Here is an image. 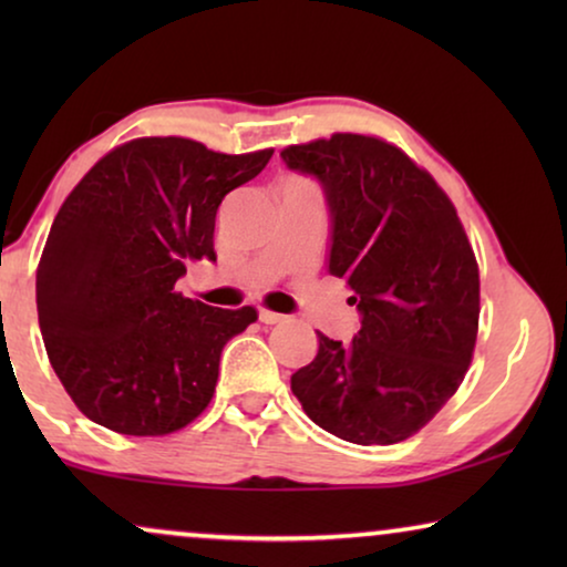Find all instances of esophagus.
Instances as JSON below:
<instances>
[{
	"instance_id": "esophagus-1",
	"label": "esophagus",
	"mask_w": 567,
	"mask_h": 567,
	"mask_svg": "<svg viewBox=\"0 0 567 567\" xmlns=\"http://www.w3.org/2000/svg\"><path fill=\"white\" fill-rule=\"evenodd\" d=\"M258 317H260V322H262V324H278V322H286V315L270 312V309H260Z\"/></svg>"
}]
</instances>
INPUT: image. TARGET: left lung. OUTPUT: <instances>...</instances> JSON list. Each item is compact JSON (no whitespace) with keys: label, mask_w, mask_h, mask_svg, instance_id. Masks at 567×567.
I'll use <instances>...</instances> for the list:
<instances>
[{"label":"left lung","mask_w":567,"mask_h":567,"mask_svg":"<svg viewBox=\"0 0 567 567\" xmlns=\"http://www.w3.org/2000/svg\"><path fill=\"white\" fill-rule=\"evenodd\" d=\"M286 167L320 183L330 276L361 315L351 343L317 332L312 363L291 374L305 413L351 444H398L462 384L480 320V274L460 216L398 146L332 134L289 146Z\"/></svg>","instance_id":"1"}]
</instances>
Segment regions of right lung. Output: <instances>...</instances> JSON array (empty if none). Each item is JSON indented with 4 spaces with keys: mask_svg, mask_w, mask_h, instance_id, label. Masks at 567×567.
<instances>
[{
    "mask_svg": "<svg viewBox=\"0 0 567 567\" xmlns=\"http://www.w3.org/2000/svg\"><path fill=\"white\" fill-rule=\"evenodd\" d=\"M270 154L134 138L69 193L45 239L35 305L51 367L90 421L162 436L212 402L221 348L258 315L185 299L175 284L188 260H216L224 196Z\"/></svg>",
    "mask_w": 567,
    "mask_h": 567,
    "instance_id": "1",
    "label": "right lung"
}]
</instances>
